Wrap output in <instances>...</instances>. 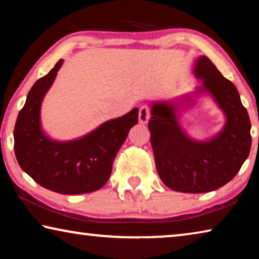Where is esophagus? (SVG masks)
<instances>
[{"instance_id":"1","label":"esophagus","mask_w":259,"mask_h":259,"mask_svg":"<svg viewBox=\"0 0 259 259\" xmlns=\"http://www.w3.org/2000/svg\"><path fill=\"white\" fill-rule=\"evenodd\" d=\"M150 109H148L146 106H142L139 108V113H138V120H139V123L142 124H145L150 120Z\"/></svg>"}]
</instances>
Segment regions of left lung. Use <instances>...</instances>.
<instances>
[{
  "mask_svg": "<svg viewBox=\"0 0 259 259\" xmlns=\"http://www.w3.org/2000/svg\"><path fill=\"white\" fill-rule=\"evenodd\" d=\"M194 73L203 80L195 94L208 91L225 112L222 133L209 142H193L177 123L175 102L154 103L148 129L157 174L164 185L177 192L205 193L224 186L238 174L250 152L251 123L235 85L211 60L201 57Z\"/></svg>",
  "mask_w": 259,
  "mask_h": 259,
  "instance_id": "obj_1",
  "label": "left lung"
}]
</instances>
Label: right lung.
<instances>
[{"label":"right lung","mask_w":259,"mask_h":259,"mask_svg":"<svg viewBox=\"0 0 259 259\" xmlns=\"http://www.w3.org/2000/svg\"><path fill=\"white\" fill-rule=\"evenodd\" d=\"M63 64L34 83L15 125V153L20 168L41 186L61 194H83L107 183L115 156L129 130L138 123V109L100 125L68 143L47 138L40 126L42 99Z\"/></svg>","instance_id":"obj_1"}]
</instances>
